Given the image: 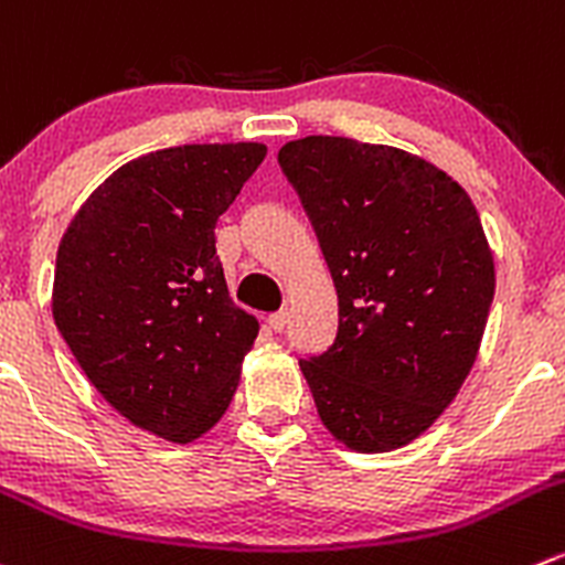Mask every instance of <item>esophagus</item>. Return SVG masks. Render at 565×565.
<instances>
[{
	"label": "esophagus",
	"instance_id": "esophagus-1",
	"mask_svg": "<svg viewBox=\"0 0 565 565\" xmlns=\"http://www.w3.org/2000/svg\"><path fill=\"white\" fill-rule=\"evenodd\" d=\"M287 320H289V315L287 311H273L270 317H267V326L273 328V331H284V328H287Z\"/></svg>",
	"mask_w": 565,
	"mask_h": 565
}]
</instances>
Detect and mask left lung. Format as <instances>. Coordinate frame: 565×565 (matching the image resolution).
<instances>
[{"mask_svg": "<svg viewBox=\"0 0 565 565\" xmlns=\"http://www.w3.org/2000/svg\"><path fill=\"white\" fill-rule=\"evenodd\" d=\"M339 295L337 339L300 359L342 445L386 452L452 403L478 359L494 259L467 190L430 162L350 137L278 151Z\"/></svg>", "mask_w": 565, "mask_h": 565, "instance_id": "obj_1", "label": "left lung"}]
</instances>
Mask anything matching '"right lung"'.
Segmentation results:
<instances>
[{"mask_svg": "<svg viewBox=\"0 0 565 565\" xmlns=\"http://www.w3.org/2000/svg\"><path fill=\"white\" fill-rule=\"evenodd\" d=\"M265 154L215 143L137 157L93 190L57 248V331L98 394L168 441L226 414L259 333L228 298L215 226Z\"/></svg>", "mask_w": 565, "mask_h": 565, "instance_id": "1", "label": "right lung"}]
</instances>
